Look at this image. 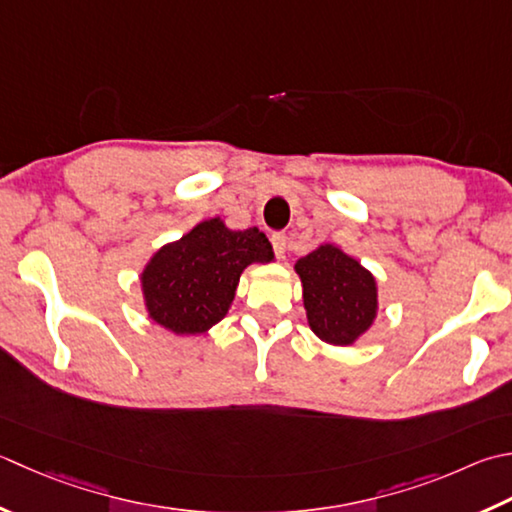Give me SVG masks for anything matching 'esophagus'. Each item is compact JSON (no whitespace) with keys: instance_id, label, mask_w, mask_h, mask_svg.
<instances>
[{"instance_id":"34e87169","label":"esophagus","mask_w":512,"mask_h":512,"mask_svg":"<svg viewBox=\"0 0 512 512\" xmlns=\"http://www.w3.org/2000/svg\"><path fill=\"white\" fill-rule=\"evenodd\" d=\"M270 242H273L275 255H277V257H284V253H286V244H288V237H286V233H273V235H270Z\"/></svg>"}]
</instances>
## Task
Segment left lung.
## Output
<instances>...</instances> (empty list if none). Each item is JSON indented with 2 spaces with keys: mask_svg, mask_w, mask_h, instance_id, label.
<instances>
[{
  "mask_svg": "<svg viewBox=\"0 0 512 512\" xmlns=\"http://www.w3.org/2000/svg\"><path fill=\"white\" fill-rule=\"evenodd\" d=\"M308 324L328 344H353L377 313L375 277L335 246H319L299 259Z\"/></svg>",
  "mask_w": 512,
  "mask_h": 512,
  "instance_id": "1",
  "label": "left lung"
}]
</instances>
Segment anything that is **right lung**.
<instances>
[{
    "mask_svg": "<svg viewBox=\"0 0 512 512\" xmlns=\"http://www.w3.org/2000/svg\"><path fill=\"white\" fill-rule=\"evenodd\" d=\"M270 259L273 246L262 230L202 222L150 259L142 275L148 313L177 335L204 333L228 313L242 270Z\"/></svg>",
    "mask_w": 512,
    "mask_h": 512,
    "instance_id": "1",
    "label": "right lung"
}]
</instances>
